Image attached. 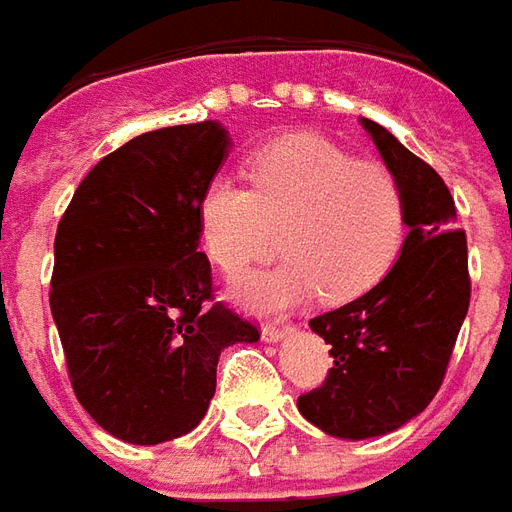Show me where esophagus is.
<instances>
[{"label": "esophagus", "instance_id": "obj_1", "mask_svg": "<svg viewBox=\"0 0 512 512\" xmlns=\"http://www.w3.org/2000/svg\"><path fill=\"white\" fill-rule=\"evenodd\" d=\"M289 331H292L289 325H264V328H262V339L267 344H275V342H281V339H284V336Z\"/></svg>", "mask_w": 512, "mask_h": 512}]
</instances>
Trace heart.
<instances>
[{
    "label": "heart",
    "mask_w": 512,
    "mask_h": 512,
    "mask_svg": "<svg viewBox=\"0 0 512 512\" xmlns=\"http://www.w3.org/2000/svg\"><path fill=\"white\" fill-rule=\"evenodd\" d=\"M245 173L250 190L215 179L201 195L206 256L231 278L273 259L278 245L289 262L239 281V306L273 314L317 292L325 303H347L375 289L397 262L405 195L389 168L355 162L314 134H292L259 148Z\"/></svg>",
    "instance_id": "1"
}]
</instances>
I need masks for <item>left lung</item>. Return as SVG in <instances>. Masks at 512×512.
I'll use <instances>...</instances> for the list:
<instances>
[{
	"label": "left lung",
	"instance_id": "obj_1",
	"mask_svg": "<svg viewBox=\"0 0 512 512\" xmlns=\"http://www.w3.org/2000/svg\"><path fill=\"white\" fill-rule=\"evenodd\" d=\"M405 195L397 262L375 289L308 322L336 358L322 389L297 400L322 433L364 441L400 430L430 405L469 311L466 234L447 184L380 123L361 118Z\"/></svg>",
	"mask_w": 512,
	"mask_h": 512
}]
</instances>
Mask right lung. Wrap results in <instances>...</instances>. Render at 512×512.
<instances>
[{
  "label": "right lung",
  "instance_id": "1",
  "mask_svg": "<svg viewBox=\"0 0 512 512\" xmlns=\"http://www.w3.org/2000/svg\"><path fill=\"white\" fill-rule=\"evenodd\" d=\"M223 123L146 132L76 187L54 239L52 317L76 400L110 436H187L215 397L217 361L259 331L212 297L198 204L226 162Z\"/></svg>",
  "mask_w": 512,
  "mask_h": 512
}]
</instances>
